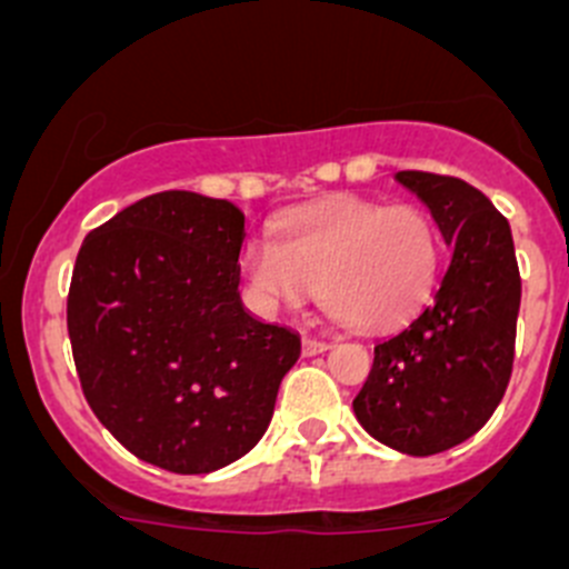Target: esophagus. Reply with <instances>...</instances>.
I'll return each instance as SVG.
<instances>
[{"instance_id":"34e87169","label":"esophagus","mask_w":569,"mask_h":569,"mask_svg":"<svg viewBox=\"0 0 569 569\" xmlns=\"http://www.w3.org/2000/svg\"><path fill=\"white\" fill-rule=\"evenodd\" d=\"M328 348L326 339L315 337H302V357H315V353H322Z\"/></svg>"}]
</instances>
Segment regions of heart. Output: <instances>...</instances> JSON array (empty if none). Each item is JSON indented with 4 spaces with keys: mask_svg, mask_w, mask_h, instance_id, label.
Returning <instances> with one entry per match:
<instances>
[{
    "mask_svg": "<svg viewBox=\"0 0 569 569\" xmlns=\"http://www.w3.org/2000/svg\"><path fill=\"white\" fill-rule=\"evenodd\" d=\"M438 258V227L423 207L337 193L289 212L278 238H249L241 272L267 309H300L320 286L337 317L390 328L427 300Z\"/></svg>",
    "mask_w": 569,
    "mask_h": 569,
    "instance_id": "1",
    "label": "heart"
}]
</instances>
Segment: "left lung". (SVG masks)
<instances>
[{"instance_id": "8db88e82", "label": "left lung", "mask_w": 569, "mask_h": 569, "mask_svg": "<svg viewBox=\"0 0 569 569\" xmlns=\"http://www.w3.org/2000/svg\"><path fill=\"white\" fill-rule=\"evenodd\" d=\"M396 179L432 210L452 260L416 320L373 348L353 412L379 443L427 458L471 438L506 396L522 280L511 227L480 190L427 171Z\"/></svg>"}]
</instances>
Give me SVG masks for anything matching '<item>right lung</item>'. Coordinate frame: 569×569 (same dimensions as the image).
I'll return each mask as SVG.
<instances>
[{
	"label": "right lung",
	"instance_id": "1",
	"mask_svg": "<svg viewBox=\"0 0 569 569\" xmlns=\"http://www.w3.org/2000/svg\"><path fill=\"white\" fill-rule=\"evenodd\" d=\"M243 212L164 190L83 238L67 295L81 390L146 463L207 475L243 458L272 421L300 337L238 297Z\"/></svg>",
	"mask_w": 569,
	"mask_h": 569
}]
</instances>
